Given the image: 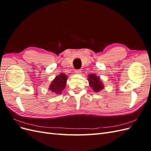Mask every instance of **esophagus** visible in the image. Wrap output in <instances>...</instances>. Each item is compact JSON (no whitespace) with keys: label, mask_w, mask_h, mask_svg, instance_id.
<instances>
[{"label":"esophagus","mask_w":151,"mask_h":151,"mask_svg":"<svg viewBox=\"0 0 151 151\" xmlns=\"http://www.w3.org/2000/svg\"><path fill=\"white\" fill-rule=\"evenodd\" d=\"M81 72H82L81 69H77V70H76V71H75V73H76L77 74H81Z\"/></svg>","instance_id":"34e87169"}]
</instances>
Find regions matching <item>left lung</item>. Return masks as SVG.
<instances>
[{
    "instance_id": "8db88e82",
    "label": "left lung",
    "mask_w": 151,
    "mask_h": 151,
    "mask_svg": "<svg viewBox=\"0 0 151 151\" xmlns=\"http://www.w3.org/2000/svg\"><path fill=\"white\" fill-rule=\"evenodd\" d=\"M89 85L93 88L95 92H98L103 88V85L101 81L99 80V77L96 76L95 74L89 75Z\"/></svg>"
}]
</instances>
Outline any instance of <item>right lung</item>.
Returning a JSON list of instances; mask_svg holds the SVG:
<instances>
[{
    "label": "right lung",
    "mask_w": 151,
    "mask_h": 151,
    "mask_svg": "<svg viewBox=\"0 0 151 151\" xmlns=\"http://www.w3.org/2000/svg\"><path fill=\"white\" fill-rule=\"evenodd\" d=\"M67 79V77L64 74H60L57 76L50 86V90L57 94L61 93L63 89L65 88Z\"/></svg>",
    "instance_id": "1"
}]
</instances>
